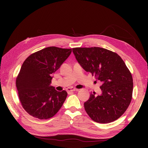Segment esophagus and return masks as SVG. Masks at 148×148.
<instances>
[{
    "label": "esophagus",
    "instance_id": "34e87169",
    "mask_svg": "<svg viewBox=\"0 0 148 148\" xmlns=\"http://www.w3.org/2000/svg\"><path fill=\"white\" fill-rule=\"evenodd\" d=\"M76 90H77L76 89L74 88V87H69V88L66 89V91L68 92H72V91H75Z\"/></svg>",
    "mask_w": 148,
    "mask_h": 148
}]
</instances>
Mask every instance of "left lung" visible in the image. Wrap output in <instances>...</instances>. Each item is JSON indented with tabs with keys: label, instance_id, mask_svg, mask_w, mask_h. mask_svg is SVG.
<instances>
[{
	"label": "left lung",
	"instance_id": "1",
	"mask_svg": "<svg viewBox=\"0 0 148 148\" xmlns=\"http://www.w3.org/2000/svg\"><path fill=\"white\" fill-rule=\"evenodd\" d=\"M72 51L85 71L101 82V94L91 93L84 108L92 120L108 123L119 118L132 100L131 72L116 53L99 47H75Z\"/></svg>",
	"mask_w": 148,
	"mask_h": 148
}]
</instances>
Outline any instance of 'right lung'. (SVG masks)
<instances>
[{
	"label": "right lung",
	"instance_id": "1",
	"mask_svg": "<svg viewBox=\"0 0 148 148\" xmlns=\"http://www.w3.org/2000/svg\"><path fill=\"white\" fill-rule=\"evenodd\" d=\"M72 49L51 46L31 54L25 59L16 78L19 101L24 110L40 119L54 116L67 97L50 86L51 74L69 57Z\"/></svg>",
	"mask_w": 148,
	"mask_h": 148
}]
</instances>
